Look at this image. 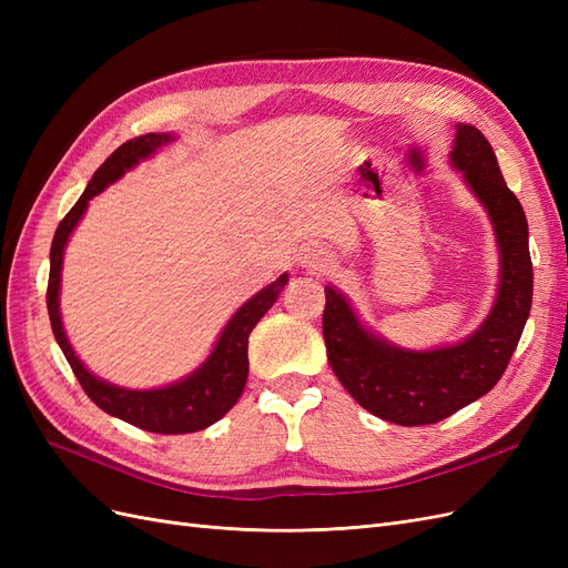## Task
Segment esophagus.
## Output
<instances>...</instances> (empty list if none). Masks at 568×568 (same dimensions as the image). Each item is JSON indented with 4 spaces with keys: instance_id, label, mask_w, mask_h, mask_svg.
<instances>
[{
    "instance_id": "esophagus-1",
    "label": "esophagus",
    "mask_w": 568,
    "mask_h": 568,
    "mask_svg": "<svg viewBox=\"0 0 568 568\" xmlns=\"http://www.w3.org/2000/svg\"><path fill=\"white\" fill-rule=\"evenodd\" d=\"M303 267L315 272H329L334 267V255L320 246H313L303 253Z\"/></svg>"
}]
</instances>
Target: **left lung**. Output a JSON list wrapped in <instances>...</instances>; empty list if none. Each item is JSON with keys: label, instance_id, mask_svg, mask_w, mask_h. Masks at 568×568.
Instances as JSON below:
<instances>
[{"label": "left lung", "instance_id": "8db88e82", "mask_svg": "<svg viewBox=\"0 0 568 568\" xmlns=\"http://www.w3.org/2000/svg\"><path fill=\"white\" fill-rule=\"evenodd\" d=\"M450 159L488 209L503 257L500 291L478 332L438 351L393 348L357 322L336 288H324L322 332L334 374L367 412L400 426L436 424L486 395L505 374L530 313L528 222L490 142L474 125H459Z\"/></svg>", "mask_w": 568, "mask_h": 568}]
</instances>
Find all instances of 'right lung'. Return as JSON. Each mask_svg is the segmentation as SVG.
Here are the masks:
<instances>
[{"label": "right lung", "mask_w": 568, "mask_h": 568, "mask_svg": "<svg viewBox=\"0 0 568 568\" xmlns=\"http://www.w3.org/2000/svg\"><path fill=\"white\" fill-rule=\"evenodd\" d=\"M170 134H156L149 132L134 140L120 144L111 156L101 163V168L90 180L88 189H84L78 203L73 205L68 215L59 222L54 242H51L49 253V284H47V311L51 332H54L59 346L71 365L73 374L82 390L90 395V400L101 407L109 415L123 419L132 426H140L151 434H192L201 432V428L215 424L220 417H225L234 407V403L242 395L248 376V334L253 326L261 322V317L280 298L282 288L288 282V274H282L277 282H272L261 294H255L248 303H244L234 317L227 322L225 332L217 338L211 357L186 379L156 388V390H128L113 384H106L97 379L94 374L84 369V365L75 357L71 343L65 338L61 313H59V284H61V263H63V248L68 236L75 230L78 220L82 217L84 209L92 196L104 192L109 182H115L120 175L151 156L161 144L170 142Z\"/></svg>", "instance_id": "obj_1"}]
</instances>
